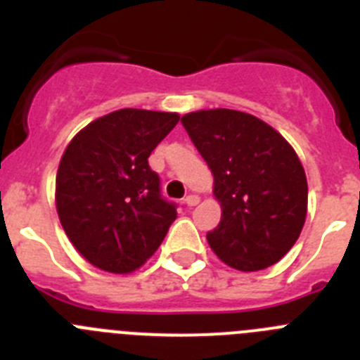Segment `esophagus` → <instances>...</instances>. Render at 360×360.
<instances>
[{
    "label": "esophagus",
    "instance_id": "34e87169",
    "mask_svg": "<svg viewBox=\"0 0 360 360\" xmlns=\"http://www.w3.org/2000/svg\"><path fill=\"white\" fill-rule=\"evenodd\" d=\"M200 202V197L199 195H188L186 199H184V204H186V206H190V207H193V206H197V204Z\"/></svg>",
    "mask_w": 360,
    "mask_h": 360
}]
</instances>
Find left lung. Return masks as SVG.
Returning a JSON list of instances; mask_svg holds the SVG:
<instances>
[{"label":"left lung","mask_w":360,"mask_h":360,"mask_svg":"<svg viewBox=\"0 0 360 360\" xmlns=\"http://www.w3.org/2000/svg\"><path fill=\"white\" fill-rule=\"evenodd\" d=\"M181 122L213 172V195L221 207L220 224L207 233L211 250L240 271L281 261L307 214V177L290 142L238 110H199Z\"/></svg>","instance_id":"obj_1"}]
</instances>
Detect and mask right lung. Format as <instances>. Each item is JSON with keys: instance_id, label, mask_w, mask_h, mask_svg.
<instances>
[{"instance_id": "1", "label": "right lung", "mask_w": 360, "mask_h": 360, "mask_svg": "<svg viewBox=\"0 0 360 360\" xmlns=\"http://www.w3.org/2000/svg\"><path fill=\"white\" fill-rule=\"evenodd\" d=\"M177 120L179 113L117 110L86 124L63 150L56 213L74 248L99 270H139L177 218L147 161Z\"/></svg>"}]
</instances>
